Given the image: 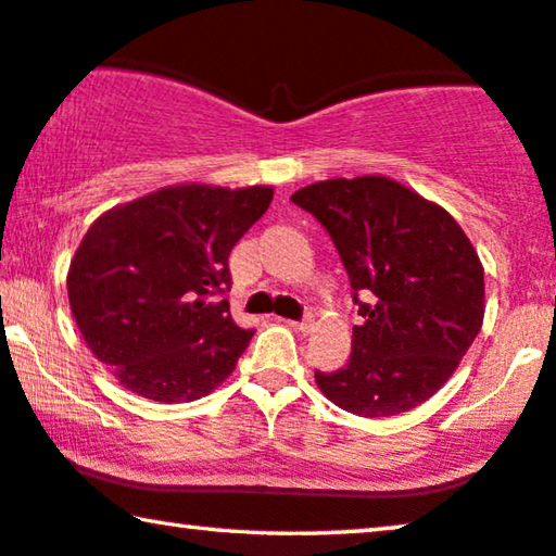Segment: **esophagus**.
<instances>
[{
    "label": "esophagus",
    "instance_id": "esophagus-1",
    "mask_svg": "<svg viewBox=\"0 0 556 556\" xmlns=\"http://www.w3.org/2000/svg\"><path fill=\"white\" fill-rule=\"evenodd\" d=\"M286 323H288V326L293 328V330H298V332H307V330L313 328V318H311V315H305L303 320H286Z\"/></svg>",
    "mask_w": 556,
    "mask_h": 556
}]
</instances>
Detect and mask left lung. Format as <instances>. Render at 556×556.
<instances>
[{"instance_id":"left-lung-1","label":"left lung","mask_w":556,"mask_h":556,"mask_svg":"<svg viewBox=\"0 0 556 556\" xmlns=\"http://www.w3.org/2000/svg\"><path fill=\"white\" fill-rule=\"evenodd\" d=\"M290 201L328 230L363 315L348 365L315 370L323 395L361 417L422 405L482 328L484 270L465 230L386 176L318 181Z\"/></svg>"}]
</instances>
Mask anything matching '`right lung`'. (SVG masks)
Wrapping results in <instances>:
<instances>
[{
    "label": "right lung",
    "mask_w": 556,
    "mask_h": 556,
    "mask_svg": "<svg viewBox=\"0 0 556 556\" xmlns=\"http://www.w3.org/2000/svg\"><path fill=\"white\" fill-rule=\"evenodd\" d=\"M270 201V186L184 184L93 220L66 290L89 350L124 388L191 403L233 372L253 330L238 328L220 298L228 255Z\"/></svg>",
    "instance_id": "obj_1"
}]
</instances>
